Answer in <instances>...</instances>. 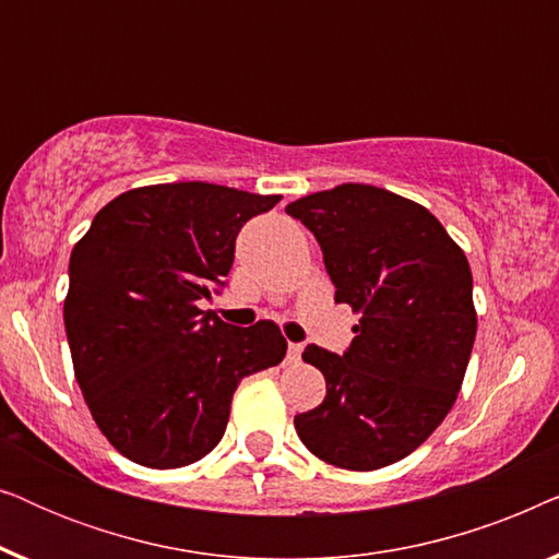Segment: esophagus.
<instances>
[{
    "label": "esophagus",
    "instance_id": "esophagus-1",
    "mask_svg": "<svg viewBox=\"0 0 559 559\" xmlns=\"http://www.w3.org/2000/svg\"><path fill=\"white\" fill-rule=\"evenodd\" d=\"M302 358V343H287V361L297 364Z\"/></svg>",
    "mask_w": 559,
    "mask_h": 559
}]
</instances>
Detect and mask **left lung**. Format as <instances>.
<instances>
[{
    "instance_id": "1",
    "label": "left lung",
    "mask_w": 559,
    "mask_h": 559,
    "mask_svg": "<svg viewBox=\"0 0 559 559\" xmlns=\"http://www.w3.org/2000/svg\"><path fill=\"white\" fill-rule=\"evenodd\" d=\"M316 236L335 302L361 320L343 354L302 358L325 400L295 417L302 445L348 471H377L430 438L461 392L476 341L468 259L423 205L348 182L285 209Z\"/></svg>"
}]
</instances>
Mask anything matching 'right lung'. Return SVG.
<instances>
[{"label": "right lung", "instance_id": "obj_1", "mask_svg": "<svg viewBox=\"0 0 559 559\" xmlns=\"http://www.w3.org/2000/svg\"><path fill=\"white\" fill-rule=\"evenodd\" d=\"M277 203L211 182L136 188L73 247L63 320L75 381L129 461H201L224 438L239 381L285 358L270 320L236 328L201 310L226 287L243 224Z\"/></svg>", "mask_w": 559, "mask_h": 559}]
</instances>
